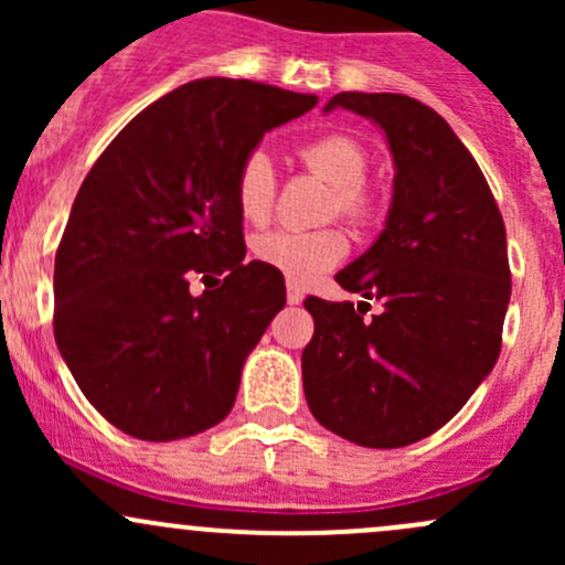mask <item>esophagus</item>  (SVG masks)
<instances>
[{"label":"esophagus","instance_id":"esophagus-1","mask_svg":"<svg viewBox=\"0 0 565 565\" xmlns=\"http://www.w3.org/2000/svg\"><path fill=\"white\" fill-rule=\"evenodd\" d=\"M287 303L289 306H300V303H303V289L295 287V284H287Z\"/></svg>","mask_w":565,"mask_h":565}]
</instances>
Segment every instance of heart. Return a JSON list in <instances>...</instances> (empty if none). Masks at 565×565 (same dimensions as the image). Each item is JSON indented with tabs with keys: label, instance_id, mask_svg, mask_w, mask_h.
Listing matches in <instances>:
<instances>
[{
	"label": "heart",
	"instance_id": "1",
	"mask_svg": "<svg viewBox=\"0 0 565 565\" xmlns=\"http://www.w3.org/2000/svg\"><path fill=\"white\" fill-rule=\"evenodd\" d=\"M306 167L335 185V207L350 218H363L369 210L363 177L369 172V156L355 139L341 134L319 136L300 150ZM237 207L250 224L270 218L276 199V169L267 152L256 150L243 161L235 182ZM254 256L270 270L281 273L289 284H311L319 273L330 270L347 256V237L339 230H273L254 241Z\"/></svg>",
	"mask_w": 565,
	"mask_h": 565
}]
</instances>
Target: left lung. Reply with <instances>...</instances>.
<instances>
[{"mask_svg": "<svg viewBox=\"0 0 565 565\" xmlns=\"http://www.w3.org/2000/svg\"><path fill=\"white\" fill-rule=\"evenodd\" d=\"M333 108L383 130L396 174L385 230L335 273L383 311L363 319L352 303L306 300V402L355 446L402 448L446 426L498 363L511 300L503 215L435 108L393 93H339L324 114Z\"/></svg>", "mask_w": 565, "mask_h": 565, "instance_id": "1", "label": "left lung"}]
</instances>
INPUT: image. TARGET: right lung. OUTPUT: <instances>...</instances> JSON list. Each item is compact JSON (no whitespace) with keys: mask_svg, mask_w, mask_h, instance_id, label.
Segmentation results:
<instances>
[{"mask_svg":"<svg viewBox=\"0 0 565 565\" xmlns=\"http://www.w3.org/2000/svg\"><path fill=\"white\" fill-rule=\"evenodd\" d=\"M317 95L196 78L130 119L82 182L54 262V339L84 396L125 435L221 424L243 363L287 303L246 259L235 182L262 136ZM193 275L225 278L202 296Z\"/></svg>","mask_w":565,"mask_h":565,"instance_id":"add662e5","label":"right lung"}]
</instances>
